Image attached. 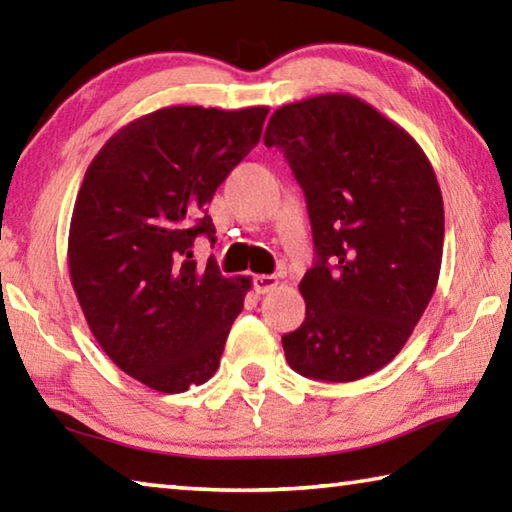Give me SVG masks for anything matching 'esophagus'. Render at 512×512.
I'll return each mask as SVG.
<instances>
[{
	"instance_id": "esophagus-1",
	"label": "esophagus",
	"mask_w": 512,
	"mask_h": 512,
	"mask_svg": "<svg viewBox=\"0 0 512 512\" xmlns=\"http://www.w3.org/2000/svg\"><path fill=\"white\" fill-rule=\"evenodd\" d=\"M277 287V277L275 275H255L253 277V289L259 296H264V293H271Z\"/></svg>"
}]
</instances>
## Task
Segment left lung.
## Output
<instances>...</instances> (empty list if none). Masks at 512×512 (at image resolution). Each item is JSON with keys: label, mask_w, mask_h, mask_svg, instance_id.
<instances>
[{"label": "left lung", "mask_w": 512, "mask_h": 512, "mask_svg": "<svg viewBox=\"0 0 512 512\" xmlns=\"http://www.w3.org/2000/svg\"><path fill=\"white\" fill-rule=\"evenodd\" d=\"M307 198L316 264L300 280L305 323L282 336L302 377L354 381L409 341L436 291L445 210L420 144L352 94L273 112L264 133Z\"/></svg>", "instance_id": "8db88e82"}]
</instances>
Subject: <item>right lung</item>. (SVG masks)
<instances>
[{
    "mask_svg": "<svg viewBox=\"0 0 512 512\" xmlns=\"http://www.w3.org/2000/svg\"><path fill=\"white\" fill-rule=\"evenodd\" d=\"M266 106H169L131 121L94 155L76 196L67 259L103 352L160 393H185L219 368L250 277L198 266V235L228 173L255 149Z\"/></svg>",
    "mask_w": 512,
    "mask_h": 512,
    "instance_id": "obj_1",
    "label": "right lung"
}]
</instances>
